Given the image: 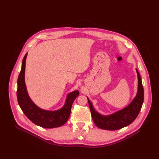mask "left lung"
Listing matches in <instances>:
<instances>
[{
    "mask_svg": "<svg viewBox=\"0 0 159 159\" xmlns=\"http://www.w3.org/2000/svg\"><path fill=\"white\" fill-rule=\"evenodd\" d=\"M138 78V88L135 97L127 106L110 115H102L98 112L88 98L91 116L96 126L101 129L116 130L126 127L135 120L144 101V89L140 75L136 69Z\"/></svg>",
    "mask_w": 159,
    "mask_h": 159,
    "instance_id": "obj_1",
    "label": "left lung"
}]
</instances>
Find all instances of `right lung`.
Masks as SVG:
<instances>
[{"mask_svg":"<svg viewBox=\"0 0 159 159\" xmlns=\"http://www.w3.org/2000/svg\"><path fill=\"white\" fill-rule=\"evenodd\" d=\"M28 53L25 55L22 62V68L17 80V96L19 106L27 117L37 126L44 128H53L60 127L68 120L71 106L79 95V91L75 90L66 96L65 103L60 109L49 111L43 110L37 106L29 96L25 83V68Z\"/></svg>","mask_w":159,"mask_h":159,"instance_id":"obj_1","label":"right lung"}]
</instances>
